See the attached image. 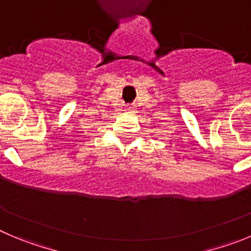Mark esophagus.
<instances>
[{
	"instance_id": "1",
	"label": "esophagus",
	"mask_w": 251,
	"mask_h": 251,
	"mask_svg": "<svg viewBox=\"0 0 251 251\" xmlns=\"http://www.w3.org/2000/svg\"><path fill=\"white\" fill-rule=\"evenodd\" d=\"M126 111H130V112H132V111H133V107L128 106V107H127V109H126Z\"/></svg>"
}]
</instances>
